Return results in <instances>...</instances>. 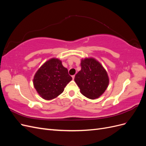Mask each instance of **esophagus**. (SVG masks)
I'll use <instances>...</instances> for the list:
<instances>
[{"label":"esophagus","instance_id":"34e87169","mask_svg":"<svg viewBox=\"0 0 146 146\" xmlns=\"http://www.w3.org/2000/svg\"><path fill=\"white\" fill-rule=\"evenodd\" d=\"M72 79L74 80V78H75V76H74H74H72Z\"/></svg>","mask_w":146,"mask_h":146}]
</instances>
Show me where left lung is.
I'll return each mask as SVG.
<instances>
[{
    "label": "left lung",
    "instance_id": "left-lung-1",
    "mask_svg": "<svg viewBox=\"0 0 146 146\" xmlns=\"http://www.w3.org/2000/svg\"><path fill=\"white\" fill-rule=\"evenodd\" d=\"M80 66L81 70L74 78L80 92L88 99L99 98L109 85L107 70L94 58L82 59Z\"/></svg>",
    "mask_w": 146,
    "mask_h": 146
}]
</instances>
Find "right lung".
Returning <instances> with one entry per match:
<instances>
[{"label": "right lung", "mask_w": 146, "mask_h": 146, "mask_svg": "<svg viewBox=\"0 0 146 146\" xmlns=\"http://www.w3.org/2000/svg\"><path fill=\"white\" fill-rule=\"evenodd\" d=\"M71 80L68 69L63 66L61 61L52 58L39 68L35 74L33 83L38 94L42 99L49 100L62 93Z\"/></svg>", "instance_id": "1"}]
</instances>
